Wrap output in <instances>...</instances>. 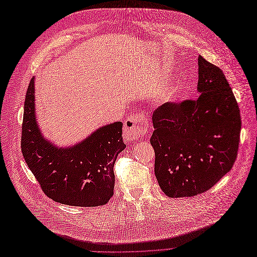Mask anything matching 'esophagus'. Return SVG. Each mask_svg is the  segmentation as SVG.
Segmentation results:
<instances>
[{
  "label": "esophagus",
  "instance_id": "1",
  "mask_svg": "<svg viewBox=\"0 0 257 257\" xmlns=\"http://www.w3.org/2000/svg\"><path fill=\"white\" fill-rule=\"evenodd\" d=\"M149 128V115L145 112L133 113L124 123V138L127 142L138 141Z\"/></svg>",
  "mask_w": 257,
  "mask_h": 257
}]
</instances>
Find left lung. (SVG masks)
<instances>
[{
    "mask_svg": "<svg viewBox=\"0 0 257 257\" xmlns=\"http://www.w3.org/2000/svg\"><path fill=\"white\" fill-rule=\"evenodd\" d=\"M197 99L158 107L152 115L154 173L168 197L201 194L221 180L237 159L241 116L220 67L198 57Z\"/></svg>",
    "mask_w": 257,
    "mask_h": 257,
    "instance_id": "1",
    "label": "left lung"
}]
</instances>
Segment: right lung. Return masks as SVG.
Returning <instances> with one entry per match:
<instances>
[{
  "label": "right lung",
  "mask_w": 257,
  "mask_h": 257,
  "mask_svg": "<svg viewBox=\"0 0 257 257\" xmlns=\"http://www.w3.org/2000/svg\"><path fill=\"white\" fill-rule=\"evenodd\" d=\"M122 122L100 127L81 144L67 149L53 147L41 135L34 108V78L31 79L21 130V151L43 192L58 203L96 207L113 195V166L125 149Z\"/></svg>",
  "instance_id": "add662e5"
}]
</instances>
